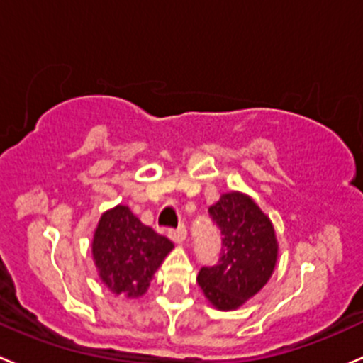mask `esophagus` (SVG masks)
Returning <instances> with one entry per match:
<instances>
[{
    "label": "esophagus",
    "mask_w": 363,
    "mask_h": 363,
    "mask_svg": "<svg viewBox=\"0 0 363 363\" xmlns=\"http://www.w3.org/2000/svg\"><path fill=\"white\" fill-rule=\"evenodd\" d=\"M168 235H170L172 241L179 242V245H181V242L186 241V235H188V232H186V227L182 225V227L170 228V230H168Z\"/></svg>",
    "instance_id": "1"
}]
</instances>
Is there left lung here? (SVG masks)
<instances>
[{"instance_id":"obj_1","label":"left lung","mask_w":363,"mask_h":363,"mask_svg":"<svg viewBox=\"0 0 363 363\" xmlns=\"http://www.w3.org/2000/svg\"><path fill=\"white\" fill-rule=\"evenodd\" d=\"M220 228L221 257L196 277L203 296L218 311H238L260 293L275 271L279 241L269 216L252 196L228 191L209 207Z\"/></svg>"}]
</instances>
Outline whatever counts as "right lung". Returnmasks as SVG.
Segmentation results:
<instances>
[{"mask_svg": "<svg viewBox=\"0 0 363 363\" xmlns=\"http://www.w3.org/2000/svg\"><path fill=\"white\" fill-rule=\"evenodd\" d=\"M172 250L170 239L143 225L122 203L101 214L92 239V257L101 282L125 298L147 293L154 273Z\"/></svg>", "mask_w": 363, "mask_h": 363, "instance_id": "1", "label": "right lung"}]
</instances>
